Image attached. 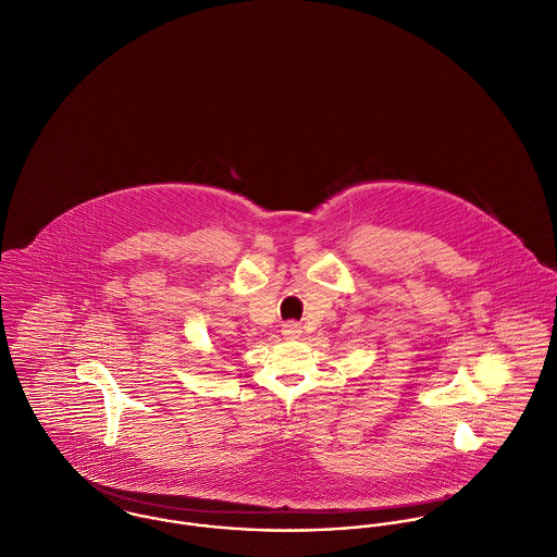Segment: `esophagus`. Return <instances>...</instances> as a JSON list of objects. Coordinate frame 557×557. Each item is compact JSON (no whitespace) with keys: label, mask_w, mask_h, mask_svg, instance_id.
Instances as JSON below:
<instances>
[{"label":"esophagus","mask_w":557,"mask_h":557,"mask_svg":"<svg viewBox=\"0 0 557 557\" xmlns=\"http://www.w3.org/2000/svg\"><path fill=\"white\" fill-rule=\"evenodd\" d=\"M301 334H304V332H301V325H299V323H293V321H290V323H286V325L282 327V335H284L286 339H299Z\"/></svg>","instance_id":"34e87169"}]
</instances>
